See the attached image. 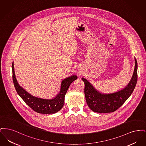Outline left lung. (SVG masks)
Returning a JSON list of instances; mask_svg holds the SVG:
<instances>
[{"mask_svg": "<svg viewBox=\"0 0 146 146\" xmlns=\"http://www.w3.org/2000/svg\"><path fill=\"white\" fill-rule=\"evenodd\" d=\"M135 66L133 76L128 85L121 90L111 94H102L82 78L85 84L84 93L88 106L92 111L100 113H111L121 107L134 90L137 80V62L135 58Z\"/></svg>", "mask_w": 146, "mask_h": 146, "instance_id": "1", "label": "left lung"}]
</instances>
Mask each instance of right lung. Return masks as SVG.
Returning a JSON list of instances; mask_svg holds the SVG:
<instances>
[{"label":"right lung","mask_w":146,"mask_h":146,"mask_svg":"<svg viewBox=\"0 0 146 146\" xmlns=\"http://www.w3.org/2000/svg\"><path fill=\"white\" fill-rule=\"evenodd\" d=\"M12 70L14 86L18 95L33 111L41 114H53L59 111L63 106L64 96L70 84L77 79V76L73 75L63 79L61 84L60 91L56 97L52 99H44L33 96L19 84L15 74L14 62L12 64Z\"/></svg>","instance_id":"right-lung-1"}]
</instances>
